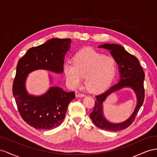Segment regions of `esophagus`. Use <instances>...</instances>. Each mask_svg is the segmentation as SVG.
I'll return each instance as SVG.
<instances>
[{
  "label": "esophagus",
  "instance_id": "esophagus-1",
  "mask_svg": "<svg viewBox=\"0 0 157 157\" xmlns=\"http://www.w3.org/2000/svg\"><path fill=\"white\" fill-rule=\"evenodd\" d=\"M85 96H86L85 94L80 93L79 91H75V97H85Z\"/></svg>",
  "mask_w": 157,
  "mask_h": 157
}]
</instances>
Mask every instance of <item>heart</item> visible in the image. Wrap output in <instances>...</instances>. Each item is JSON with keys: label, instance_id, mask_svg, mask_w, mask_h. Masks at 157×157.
I'll return each instance as SVG.
<instances>
[{"label": "heart", "instance_id": "heart-1", "mask_svg": "<svg viewBox=\"0 0 157 157\" xmlns=\"http://www.w3.org/2000/svg\"><path fill=\"white\" fill-rule=\"evenodd\" d=\"M117 68L118 63L114 56L87 48L75 54L74 63L65 62L64 73L72 87L79 86L85 77V83L89 90L101 92L110 86Z\"/></svg>", "mask_w": 157, "mask_h": 157}]
</instances>
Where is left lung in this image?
Here are the masks:
<instances>
[{
	"label": "left lung",
	"instance_id": "1",
	"mask_svg": "<svg viewBox=\"0 0 157 157\" xmlns=\"http://www.w3.org/2000/svg\"><path fill=\"white\" fill-rule=\"evenodd\" d=\"M98 48H106L110 51L118 65L120 81L114 86L101 95L95 96L96 101L90 118L96 126L105 130L120 131L129 127L135 120L137 113L142 106L145 98L143 82L145 74L137 58L125 50L124 48L118 44L106 43L98 46ZM124 87H130L135 91L137 97V105L132 115L126 120L121 123L109 122L103 114V102L106 97L111 93Z\"/></svg>",
	"mask_w": 157,
	"mask_h": 157
}]
</instances>
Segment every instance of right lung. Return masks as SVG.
I'll return each mask as SVG.
<instances>
[{
    "mask_svg": "<svg viewBox=\"0 0 157 157\" xmlns=\"http://www.w3.org/2000/svg\"><path fill=\"white\" fill-rule=\"evenodd\" d=\"M70 44V39H50L29 48L17 62L12 93L21 118L35 129H51L60 125L75 93L51 87L41 96L29 95L25 89L27 76L37 70L63 72L64 56Z\"/></svg>",
    "mask_w": 157,
    "mask_h": 157,
    "instance_id": "obj_1",
    "label": "right lung"
}]
</instances>
